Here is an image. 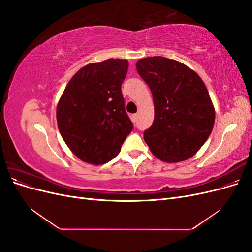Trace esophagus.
Here are the masks:
<instances>
[{
  "mask_svg": "<svg viewBox=\"0 0 252 252\" xmlns=\"http://www.w3.org/2000/svg\"><path fill=\"white\" fill-rule=\"evenodd\" d=\"M131 121L133 122V123H136V121H138V114L134 113L131 116Z\"/></svg>",
  "mask_w": 252,
  "mask_h": 252,
  "instance_id": "1",
  "label": "esophagus"
}]
</instances>
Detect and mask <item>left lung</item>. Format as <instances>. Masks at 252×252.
<instances>
[{
	"label": "left lung",
	"instance_id": "1",
	"mask_svg": "<svg viewBox=\"0 0 252 252\" xmlns=\"http://www.w3.org/2000/svg\"><path fill=\"white\" fill-rule=\"evenodd\" d=\"M149 86L155 120L144 140L158 158L177 163L193 157L215 125V108L199 74L178 61L149 57L136 62Z\"/></svg>",
	"mask_w": 252,
	"mask_h": 252
}]
</instances>
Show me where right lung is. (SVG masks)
I'll use <instances>...</instances> for the list:
<instances>
[{
	"label": "right lung",
	"mask_w": 252,
	"mask_h": 252,
	"mask_svg": "<svg viewBox=\"0 0 252 252\" xmlns=\"http://www.w3.org/2000/svg\"><path fill=\"white\" fill-rule=\"evenodd\" d=\"M128 61L109 59L75 73L61 96L57 122L66 145L82 161L101 165L116 158L133 124L121 86Z\"/></svg>",
	"instance_id": "right-lung-1"
}]
</instances>
